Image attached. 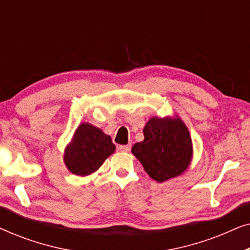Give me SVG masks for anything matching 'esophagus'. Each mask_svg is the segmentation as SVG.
Segmentation results:
<instances>
[{"label": "esophagus", "instance_id": "esophagus-1", "mask_svg": "<svg viewBox=\"0 0 250 250\" xmlns=\"http://www.w3.org/2000/svg\"><path fill=\"white\" fill-rule=\"evenodd\" d=\"M118 149L121 150V151H124V152H128L129 150H131V145H126V146H119Z\"/></svg>", "mask_w": 250, "mask_h": 250}]
</instances>
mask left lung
<instances>
[{"label":"left lung","mask_w":250,"mask_h":250,"mask_svg":"<svg viewBox=\"0 0 250 250\" xmlns=\"http://www.w3.org/2000/svg\"><path fill=\"white\" fill-rule=\"evenodd\" d=\"M145 140L133 146L132 153L157 182L179 176L190 165L192 141L180 117H152L143 128Z\"/></svg>","instance_id":"1"}]
</instances>
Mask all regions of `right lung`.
<instances>
[{
  "instance_id": "add662e5",
  "label": "right lung",
  "mask_w": 250,
  "mask_h": 250,
  "mask_svg": "<svg viewBox=\"0 0 250 250\" xmlns=\"http://www.w3.org/2000/svg\"><path fill=\"white\" fill-rule=\"evenodd\" d=\"M115 149L110 136L88 123H82L64 149L63 162L75 175L86 176L98 170Z\"/></svg>"
}]
</instances>
